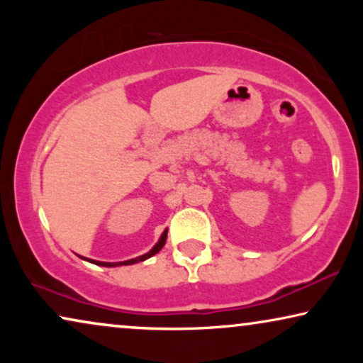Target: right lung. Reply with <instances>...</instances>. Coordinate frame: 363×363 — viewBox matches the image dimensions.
I'll use <instances>...</instances> for the list:
<instances>
[{
  "label": "right lung",
  "mask_w": 363,
  "mask_h": 363,
  "mask_svg": "<svg viewBox=\"0 0 363 363\" xmlns=\"http://www.w3.org/2000/svg\"><path fill=\"white\" fill-rule=\"evenodd\" d=\"M167 233H168V230H165L162 233V236H160V240H158V242L155 246L152 247L150 251L148 252H145V255H142V256H138V257H133V259H127V261H121V262H104V261H96V259H89V257H82L84 261H89V262H92V264H97V266H104V267H116V266H128V264H135V262H140V261H145V259H148V257H152V256H155L158 251L162 250L163 247V245H165V241H167Z\"/></svg>",
  "instance_id": "1"
}]
</instances>
